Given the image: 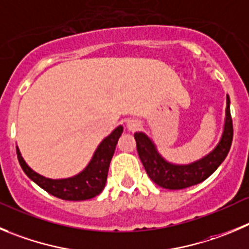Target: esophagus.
I'll return each mask as SVG.
<instances>
[{
	"instance_id": "1",
	"label": "esophagus",
	"mask_w": 249,
	"mask_h": 249,
	"mask_svg": "<svg viewBox=\"0 0 249 249\" xmlns=\"http://www.w3.org/2000/svg\"><path fill=\"white\" fill-rule=\"evenodd\" d=\"M127 129L130 130V131H135V130H138L139 127H140V123L138 122V120H127V124H126Z\"/></svg>"
}]
</instances>
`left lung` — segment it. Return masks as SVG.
<instances>
[{
  "label": "left lung",
  "instance_id": "obj_1",
  "mask_svg": "<svg viewBox=\"0 0 249 249\" xmlns=\"http://www.w3.org/2000/svg\"><path fill=\"white\" fill-rule=\"evenodd\" d=\"M226 101V120H225L224 134L219 145L208 156L194 163L183 164V166L169 163L160 156L153 142L145 134L136 132L134 138L136 140L139 157L151 180L166 189L177 190L199 184L210 177L226 159L233 139V125H232L231 111H230L229 96Z\"/></svg>",
  "mask_w": 249,
  "mask_h": 249
}]
</instances>
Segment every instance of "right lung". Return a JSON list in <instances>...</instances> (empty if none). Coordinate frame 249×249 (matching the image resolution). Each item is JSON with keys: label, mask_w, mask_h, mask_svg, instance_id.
<instances>
[{"label": "right lung", "mask_w": 249, "mask_h": 249, "mask_svg": "<svg viewBox=\"0 0 249 249\" xmlns=\"http://www.w3.org/2000/svg\"><path fill=\"white\" fill-rule=\"evenodd\" d=\"M122 132L123 126H118L110 135L102 141L88 166L77 176L66 179H49L36 173L25 163L17 147L18 161L28 177L49 194L62 200H87L101 194L106 187L109 164Z\"/></svg>", "instance_id": "right-lung-1"}]
</instances>
